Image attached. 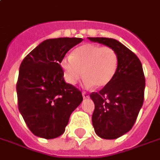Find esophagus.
<instances>
[{
    "mask_svg": "<svg viewBox=\"0 0 160 160\" xmlns=\"http://www.w3.org/2000/svg\"><path fill=\"white\" fill-rule=\"evenodd\" d=\"M82 96H83L84 99H88V98H89V97H90L89 93H88V92H82Z\"/></svg>",
    "mask_w": 160,
    "mask_h": 160,
    "instance_id": "1",
    "label": "esophagus"
}]
</instances>
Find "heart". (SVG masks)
I'll return each instance as SVG.
<instances>
[{"mask_svg": "<svg viewBox=\"0 0 160 160\" xmlns=\"http://www.w3.org/2000/svg\"><path fill=\"white\" fill-rule=\"evenodd\" d=\"M61 65L65 80L69 84L75 85L84 75L87 86L103 88L113 79L119 59L110 47L87 43L74 49L72 55L64 57Z\"/></svg>", "mask_w": 160, "mask_h": 160, "instance_id": "1", "label": "heart"}]
</instances>
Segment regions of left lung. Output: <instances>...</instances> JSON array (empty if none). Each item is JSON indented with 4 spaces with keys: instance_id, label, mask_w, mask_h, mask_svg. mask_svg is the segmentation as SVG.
Instances as JSON below:
<instances>
[{
    "instance_id": "8db88e82",
    "label": "left lung",
    "mask_w": 160,
    "mask_h": 160,
    "mask_svg": "<svg viewBox=\"0 0 160 160\" xmlns=\"http://www.w3.org/2000/svg\"><path fill=\"white\" fill-rule=\"evenodd\" d=\"M88 39L110 47L119 59L113 79L99 92H92L94 103L92 122L96 134L114 139L132 129L144 102L146 80L142 64L134 53L119 41L111 38Z\"/></svg>"
}]
</instances>
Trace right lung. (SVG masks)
I'll return each instance as SVG.
<instances>
[{
  "mask_svg": "<svg viewBox=\"0 0 160 160\" xmlns=\"http://www.w3.org/2000/svg\"><path fill=\"white\" fill-rule=\"evenodd\" d=\"M81 38L46 40L23 59L16 84L18 108L33 134L61 136L70 115L83 100L81 92L66 83L61 60Z\"/></svg>",
  "mask_w": 160,
  "mask_h": 160,
  "instance_id": "1",
  "label": "right lung"
}]
</instances>
